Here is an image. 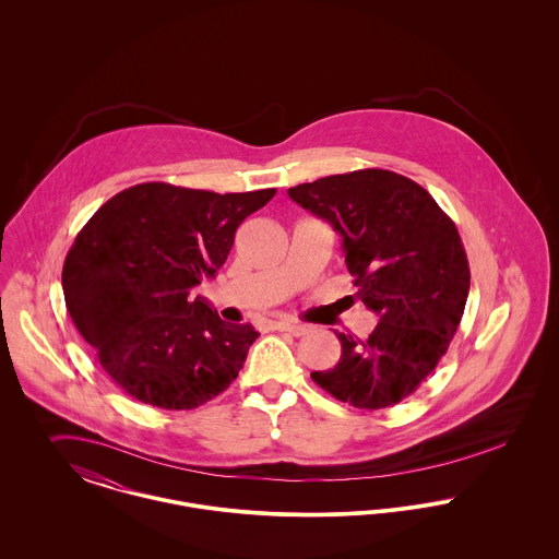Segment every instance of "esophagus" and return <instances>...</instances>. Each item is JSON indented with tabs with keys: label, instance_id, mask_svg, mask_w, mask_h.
<instances>
[{
	"label": "esophagus",
	"instance_id": "obj_1",
	"mask_svg": "<svg viewBox=\"0 0 559 559\" xmlns=\"http://www.w3.org/2000/svg\"><path fill=\"white\" fill-rule=\"evenodd\" d=\"M272 329L285 331V333L295 335V337H301V335L308 333V326H306V324H295V322H272Z\"/></svg>",
	"mask_w": 559,
	"mask_h": 559
}]
</instances>
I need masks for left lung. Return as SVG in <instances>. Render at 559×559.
Segmentation results:
<instances>
[{
	"label": "left lung",
	"mask_w": 559,
	"mask_h": 559,
	"mask_svg": "<svg viewBox=\"0 0 559 559\" xmlns=\"http://www.w3.org/2000/svg\"><path fill=\"white\" fill-rule=\"evenodd\" d=\"M344 239L356 297L379 322L367 340L337 333L342 358L312 379L333 399L377 411L411 396L447 354L469 293L451 217L417 182L358 169L287 190Z\"/></svg>",
	"instance_id": "1"
}]
</instances>
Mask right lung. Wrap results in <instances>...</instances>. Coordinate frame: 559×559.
<instances>
[{"mask_svg":"<svg viewBox=\"0 0 559 559\" xmlns=\"http://www.w3.org/2000/svg\"><path fill=\"white\" fill-rule=\"evenodd\" d=\"M274 194L146 182L108 199L81 228L62 266L67 310L126 394L190 411L237 379L260 333L188 293L226 262L242 219Z\"/></svg>","mask_w":559,"mask_h":559,"instance_id":"right-lung-1","label":"right lung"}]
</instances>
